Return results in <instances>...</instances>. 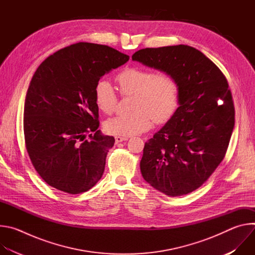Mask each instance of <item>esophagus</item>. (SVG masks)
Masks as SVG:
<instances>
[{
    "mask_svg": "<svg viewBox=\"0 0 255 255\" xmlns=\"http://www.w3.org/2000/svg\"><path fill=\"white\" fill-rule=\"evenodd\" d=\"M125 140H128V137H124V136H116L115 137L116 143H120V142H123Z\"/></svg>",
    "mask_w": 255,
    "mask_h": 255,
    "instance_id": "34e87169",
    "label": "esophagus"
}]
</instances>
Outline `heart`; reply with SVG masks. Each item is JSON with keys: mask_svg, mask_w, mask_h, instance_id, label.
Returning <instances> with one entry per match:
<instances>
[{"mask_svg": "<svg viewBox=\"0 0 255 255\" xmlns=\"http://www.w3.org/2000/svg\"><path fill=\"white\" fill-rule=\"evenodd\" d=\"M122 96L134 97L131 115L110 118L105 123L108 133L118 136H132L149 130L153 120L157 124L168 122L179 106V85L168 72H155L140 66L123 69L116 78ZM95 102L100 110L112 114L118 103V96L107 80H99L94 90Z\"/></svg>", "mask_w": 255, "mask_h": 255, "instance_id": "heart-1", "label": "heart"}]
</instances>
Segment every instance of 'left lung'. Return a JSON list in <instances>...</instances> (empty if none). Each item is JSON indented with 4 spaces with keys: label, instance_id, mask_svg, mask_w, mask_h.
Returning <instances> with one entry per match:
<instances>
[{
    "label": "left lung",
    "instance_id": "1",
    "mask_svg": "<svg viewBox=\"0 0 255 255\" xmlns=\"http://www.w3.org/2000/svg\"><path fill=\"white\" fill-rule=\"evenodd\" d=\"M132 59L172 75L180 91L173 117L144 145L142 176L170 197L192 193L228 148L235 120L228 82L204 53L184 44L140 49Z\"/></svg>",
    "mask_w": 255,
    "mask_h": 255
}]
</instances>
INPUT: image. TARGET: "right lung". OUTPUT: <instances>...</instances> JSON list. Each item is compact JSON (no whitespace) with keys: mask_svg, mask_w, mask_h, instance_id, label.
I'll list each match as a JSON object with an SVG mask.
<instances>
[{"mask_svg":"<svg viewBox=\"0 0 255 255\" xmlns=\"http://www.w3.org/2000/svg\"><path fill=\"white\" fill-rule=\"evenodd\" d=\"M128 60L112 47L80 42L36 69L25 99L24 137L34 168L50 187L76 195L102 177L115 138L98 130L95 85Z\"/></svg>","mask_w":255,"mask_h":255,"instance_id":"right-lung-1","label":"right lung"}]
</instances>
